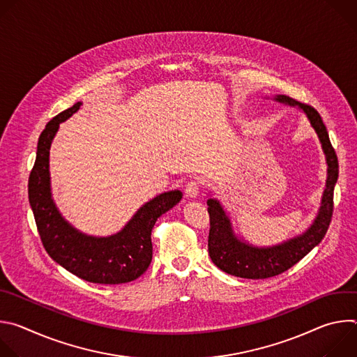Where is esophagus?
Returning a JSON list of instances; mask_svg holds the SVG:
<instances>
[{"label":"esophagus","mask_w":357,"mask_h":357,"mask_svg":"<svg viewBox=\"0 0 357 357\" xmlns=\"http://www.w3.org/2000/svg\"><path fill=\"white\" fill-rule=\"evenodd\" d=\"M202 185H203V183H202L200 179H197V178L190 179V181L186 183V186H185V193H186V196H188V197H195V196H197V193H199Z\"/></svg>","instance_id":"34e87169"}]
</instances>
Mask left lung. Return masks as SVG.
I'll list each match as a JSON object with an SVG mask.
<instances>
[{"instance_id":"8db88e82","label":"left lung","mask_w":357,"mask_h":357,"mask_svg":"<svg viewBox=\"0 0 357 357\" xmlns=\"http://www.w3.org/2000/svg\"><path fill=\"white\" fill-rule=\"evenodd\" d=\"M275 100L302 109L315 128L326 155V189L324 192L319 215L311 229L296 238L270 248H257L238 241L231 231L230 220L220 203L215 199L208 200V213L211 219L208 240L209 256L222 271L240 278L263 280L275 277L291 268L322 241L333 215V189L339 176V162L321 114L312 106L299 103L289 96L280 94Z\"/></svg>"}]
</instances>
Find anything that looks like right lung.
Returning <instances> with one entry per match:
<instances>
[{"label":"right lung","instance_id":"obj_1","mask_svg":"<svg viewBox=\"0 0 357 357\" xmlns=\"http://www.w3.org/2000/svg\"><path fill=\"white\" fill-rule=\"evenodd\" d=\"M80 105L59 113L39 135L36 160L28 181L35 223L46 252L69 273L94 284L130 282L149 267L152 227L182 199V193L171 190L149 200L120 233L110 237L84 236L65 222L50 197L49 149L59 124L76 113Z\"/></svg>","mask_w":357,"mask_h":357}]
</instances>
